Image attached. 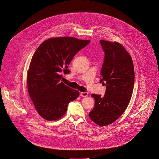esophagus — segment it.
Here are the masks:
<instances>
[{"instance_id":"1","label":"esophagus","mask_w":159,"mask_h":159,"mask_svg":"<svg viewBox=\"0 0 159 159\" xmlns=\"http://www.w3.org/2000/svg\"><path fill=\"white\" fill-rule=\"evenodd\" d=\"M80 96H82V97H86V96H88V93H87V92H81L80 93Z\"/></svg>"}]
</instances>
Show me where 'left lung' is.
Returning <instances> with one entry per match:
<instances>
[{
  "instance_id": "8db88e82",
  "label": "left lung",
  "mask_w": 159,
  "mask_h": 159,
  "mask_svg": "<svg viewBox=\"0 0 159 159\" xmlns=\"http://www.w3.org/2000/svg\"><path fill=\"white\" fill-rule=\"evenodd\" d=\"M105 53L100 82L106 86L104 96L93 94L95 105L89 113L91 120L100 126L115 122L124 112L132 96L134 69L132 58L122 45L100 40Z\"/></svg>"
}]
</instances>
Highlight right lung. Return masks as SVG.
<instances>
[{"label":"right lung","mask_w":159,"mask_h":159,"mask_svg":"<svg viewBox=\"0 0 159 159\" xmlns=\"http://www.w3.org/2000/svg\"><path fill=\"white\" fill-rule=\"evenodd\" d=\"M89 42L71 37H54L44 41L35 51L28 71L27 86L30 97L43 119H61L69 103L79 97V91L60 82L61 73L70 74L68 65L74 56Z\"/></svg>","instance_id":"add662e5"}]
</instances>
